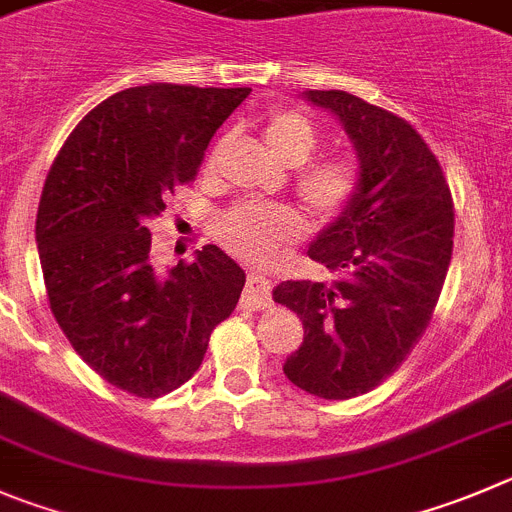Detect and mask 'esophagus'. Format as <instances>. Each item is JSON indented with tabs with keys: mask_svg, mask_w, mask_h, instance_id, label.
<instances>
[{
	"mask_svg": "<svg viewBox=\"0 0 512 512\" xmlns=\"http://www.w3.org/2000/svg\"><path fill=\"white\" fill-rule=\"evenodd\" d=\"M270 280L260 272H250L247 275V288L242 295V308L247 310H265L270 305Z\"/></svg>",
	"mask_w": 512,
	"mask_h": 512,
	"instance_id": "34e87169",
	"label": "esophagus"
}]
</instances>
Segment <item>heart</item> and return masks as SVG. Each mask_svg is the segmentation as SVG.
<instances>
[{
    "mask_svg": "<svg viewBox=\"0 0 512 512\" xmlns=\"http://www.w3.org/2000/svg\"><path fill=\"white\" fill-rule=\"evenodd\" d=\"M270 154L288 166H300L310 159L318 146V131L298 111L278 108L262 123ZM300 199L315 219L331 222L338 219L358 197L361 171L353 156L333 154L305 166L295 179ZM303 229V219L288 204L247 202L234 204L217 219V237L229 252L252 262H267L285 245L295 242Z\"/></svg>",
    "mask_w": 512,
    "mask_h": 512,
    "instance_id": "b5f03b06",
    "label": "heart"
}]
</instances>
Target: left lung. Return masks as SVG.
I'll return each mask as SVG.
<instances>
[{
    "label": "left lung",
    "mask_w": 512,
    "mask_h": 512,
    "mask_svg": "<svg viewBox=\"0 0 512 512\" xmlns=\"http://www.w3.org/2000/svg\"><path fill=\"white\" fill-rule=\"evenodd\" d=\"M331 111L358 154L361 189L310 245L331 283L272 290L303 321L283 371L321 399H353L394 374L427 331L452 260L455 212L437 156L404 118L346 90H305Z\"/></svg>",
    "instance_id": "1"
}]
</instances>
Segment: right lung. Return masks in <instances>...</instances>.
<instances>
[{
	"label": "right lung",
	"mask_w": 512,
	"mask_h": 512,
	"mask_svg": "<svg viewBox=\"0 0 512 512\" xmlns=\"http://www.w3.org/2000/svg\"><path fill=\"white\" fill-rule=\"evenodd\" d=\"M250 88L151 83L111 95L75 126L45 179L37 252L57 326L116 389L156 399L194 376L245 270L217 245L159 272L148 219L197 176Z\"/></svg>",
	"instance_id": "right-lung-1"
}]
</instances>
